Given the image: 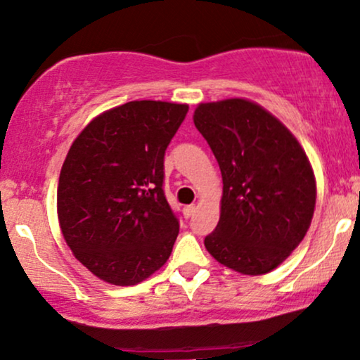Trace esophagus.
<instances>
[{"label": "esophagus", "instance_id": "obj_1", "mask_svg": "<svg viewBox=\"0 0 360 360\" xmlns=\"http://www.w3.org/2000/svg\"><path fill=\"white\" fill-rule=\"evenodd\" d=\"M193 212H195V205H185L184 207V217H185V219H190V217L193 215Z\"/></svg>", "mask_w": 360, "mask_h": 360}]
</instances>
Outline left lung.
<instances>
[{"label": "left lung", "mask_w": 360, "mask_h": 360, "mask_svg": "<svg viewBox=\"0 0 360 360\" xmlns=\"http://www.w3.org/2000/svg\"><path fill=\"white\" fill-rule=\"evenodd\" d=\"M193 123L219 162L220 220L205 237L217 262L245 275L282 264L302 242L316 208V176L283 123L243 98L200 103Z\"/></svg>", "instance_id": "1"}]
</instances>
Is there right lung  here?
Masks as SVG:
<instances>
[{
    "mask_svg": "<svg viewBox=\"0 0 360 360\" xmlns=\"http://www.w3.org/2000/svg\"><path fill=\"white\" fill-rule=\"evenodd\" d=\"M188 105L128 101L93 118L66 155L58 220L75 257L113 285L162 267L179 235L163 192V158Z\"/></svg>",
    "mask_w": 360,
    "mask_h": 360,
    "instance_id": "1",
    "label": "right lung"
}]
</instances>
